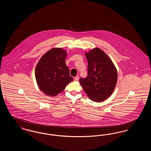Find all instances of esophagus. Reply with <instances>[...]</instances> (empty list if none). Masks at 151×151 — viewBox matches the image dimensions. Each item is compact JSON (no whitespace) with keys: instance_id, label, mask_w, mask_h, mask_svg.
Masks as SVG:
<instances>
[{"instance_id":"obj_1","label":"esophagus","mask_w":151,"mask_h":151,"mask_svg":"<svg viewBox=\"0 0 151 151\" xmlns=\"http://www.w3.org/2000/svg\"><path fill=\"white\" fill-rule=\"evenodd\" d=\"M79 76H76L75 78H74V80L75 81H78V80H79Z\"/></svg>"}]
</instances>
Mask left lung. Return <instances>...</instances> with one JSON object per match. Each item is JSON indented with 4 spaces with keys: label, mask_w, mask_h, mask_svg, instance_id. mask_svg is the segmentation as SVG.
I'll list each match as a JSON object with an SVG mask.
<instances>
[{
    "label": "left lung",
    "mask_w": 151,
    "mask_h": 151,
    "mask_svg": "<svg viewBox=\"0 0 151 151\" xmlns=\"http://www.w3.org/2000/svg\"><path fill=\"white\" fill-rule=\"evenodd\" d=\"M88 60V75L79 82L89 98L102 102L113 93L117 81V71L108 55L99 48L86 53Z\"/></svg>",
    "instance_id": "1"
}]
</instances>
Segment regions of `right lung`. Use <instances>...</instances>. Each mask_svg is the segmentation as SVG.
Returning <instances> with one entry per match:
<instances>
[{
    "mask_svg": "<svg viewBox=\"0 0 151 151\" xmlns=\"http://www.w3.org/2000/svg\"><path fill=\"white\" fill-rule=\"evenodd\" d=\"M67 52L53 48L46 52L36 65L35 76L38 86L43 93L55 96L73 81L65 65Z\"/></svg>",
    "mask_w": 151,
    "mask_h": 151,
    "instance_id": "right-lung-1",
    "label": "right lung"
}]
</instances>
